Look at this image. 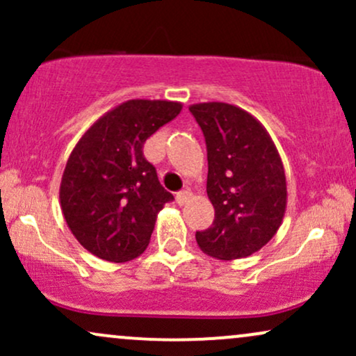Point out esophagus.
<instances>
[{
    "label": "esophagus",
    "instance_id": "obj_1",
    "mask_svg": "<svg viewBox=\"0 0 356 356\" xmlns=\"http://www.w3.org/2000/svg\"><path fill=\"white\" fill-rule=\"evenodd\" d=\"M191 197H192V192H191L189 189H186V191H181V192H179L177 197H175V199H177V204H179V206H184V204L189 202V199H191Z\"/></svg>",
    "mask_w": 356,
    "mask_h": 356
}]
</instances>
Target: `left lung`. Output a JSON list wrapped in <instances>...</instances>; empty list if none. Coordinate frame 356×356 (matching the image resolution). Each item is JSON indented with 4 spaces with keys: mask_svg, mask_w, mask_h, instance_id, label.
Listing matches in <instances>:
<instances>
[{
    "mask_svg": "<svg viewBox=\"0 0 356 356\" xmlns=\"http://www.w3.org/2000/svg\"><path fill=\"white\" fill-rule=\"evenodd\" d=\"M191 113L207 145V195L214 222L195 232L216 259L248 257L266 246L283 222L288 189L284 167L264 125L224 102L194 104Z\"/></svg>",
    "mask_w": 356,
    "mask_h": 356,
    "instance_id": "8db88e82",
    "label": "left lung"
}]
</instances>
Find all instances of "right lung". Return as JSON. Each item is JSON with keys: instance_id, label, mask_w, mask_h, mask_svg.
<instances>
[{"instance_id": "obj_1", "label": "right lung", "mask_w": 356, "mask_h": 356, "mask_svg": "<svg viewBox=\"0 0 356 356\" xmlns=\"http://www.w3.org/2000/svg\"><path fill=\"white\" fill-rule=\"evenodd\" d=\"M181 110V102L127 100L93 122L73 147L60 206L72 234L93 256L125 263L149 246L157 214L174 197L142 147Z\"/></svg>"}]
</instances>
